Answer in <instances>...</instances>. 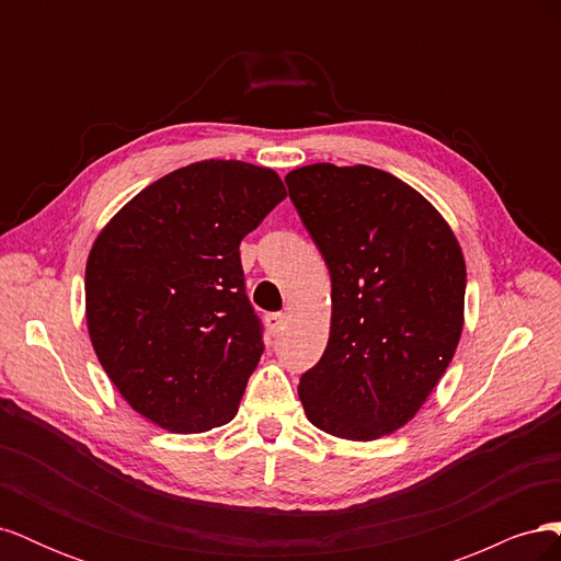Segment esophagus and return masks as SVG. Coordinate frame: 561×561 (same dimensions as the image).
Instances as JSON below:
<instances>
[{"label": "esophagus", "mask_w": 561, "mask_h": 561, "mask_svg": "<svg viewBox=\"0 0 561 561\" xmlns=\"http://www.w3.org/2000/svg\"><path fill=\"white\" fill-rule=\"evenodd\" d=\"M285 320H287L285 313H268L266 316V325H268L271 334H278L283 330V325H285Z\"/></svg>", "instance_id": "1"}]
</instances>
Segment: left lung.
Returning a JSON list of instances; mask_svg holds the SVG:
<instances>
[{"mask_svg":"<svg viewBox=\"0 0 561 561\" xmlns=\"http://www.w3.org/2000/svg\"><path fill=\"white\" fill-rule=\"evenodd\" d=\"M285 184L332 278L328 348L299 379L304 412L330 435L379 439L414 419L454 358L461 245L426 198L379 168L313 163Z\"/></svg>","mask_w":561,"mask_h":561,"instance_id":"8db88e82","label":"left lung"}]
</instances>
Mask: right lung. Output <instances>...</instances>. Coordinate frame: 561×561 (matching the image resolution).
<instances>
[{"label":"right lung","mask_w":561,"mask_h":561,"mask_svg":"<svg viewBox=\"0 0 561 561\" xmlns=\"http://www.w3.org/2000/svg\"><path fill=\"white\" fill-rule=\"evenodd\" d=\"M271 168L196 161L163 175L98 233L87 322L118 393L171 433L225 426L262 358L239 245L285 198Z\"/></svg>","instance_id":"obj_1"}]
</instances>
